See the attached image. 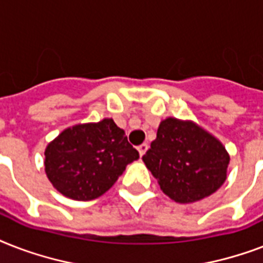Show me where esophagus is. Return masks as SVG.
<instances>
[{"instance_id":"1","label":"esophagus","mask_w":263,"mask_h":263,"mask_svg":"<svg viewBox=\"0 0 263 263\" xmlns=\"http://www.w3.org/2000/svg\"><path fill=\"white\" fill-rule=\"evenodd\" d=\"M147 148H148V144L147 143H143V144H140V146H138V152H139L140 157H143L144 154H146V152H147Z\"/></svg>"}]
</instances>
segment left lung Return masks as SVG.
<instances>
[{
    "instance_id": "left-lung-1",
    "label": "left lung",
    "mask_w": 263,
    "mask_h": 263,
    "mask_svg": "<svg viewBox=\"0 0 263 263\" xmlns=\"http://www.w3.org/2000/svg\"><path fill=\"white\" fill-rule=\"evenodd\" d=\"M161 190L190 203L212 195L227 179L229 156L218 140L191 121L164 120L143 156Z\"/></svg>"
}]
</instances>
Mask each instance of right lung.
Listing matches in <instances>:
<instances>
[{"label":"right lung","instance_id":"1","mask_svg":"<svg viewBox=\"0 0 263 263\" xmlns=\"http://www.w3.org/2000/svg\"><path fill=\"white\" fill-rule=\"evenodd\" d=\"M45 157L46 175L57 191L71 199L91 200L105 194L139 153L113 120L105 119L61 132Z\"/></svg>","mask_w":263,"mask_h":263}]
</instances>
